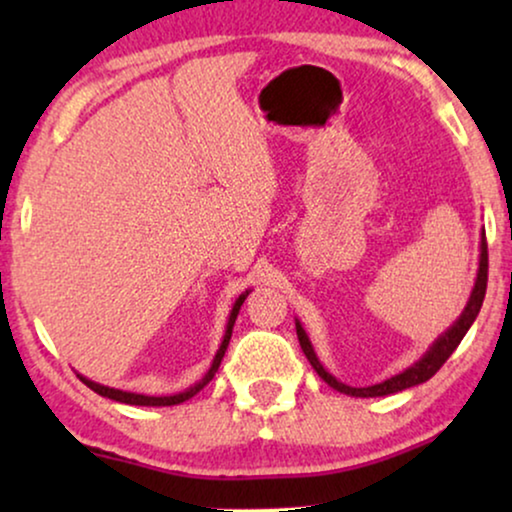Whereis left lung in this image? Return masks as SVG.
Segmentation results:
<instances>
[{
    "instance_id": "left-lung-1",
    "label": "left lung",
    "mask_w": 512,
    "mask_h": 512,
    "mask_svg": "<svg viewBox=\"0 0 512 512\" xmlns=\"http://www.w3.org/2000/svg\"><path fill=\"white\" fill-rule=\"evenodd\" d=\"M482 254H480V270H478V279H475V289L471 293V300H468L466 310L461 312V317L457 319V324H454L450 331L445 335H440V338L433 342V347L426 352L422 359H419L415 366H410L408 370H403L401 375L396 377H389V380H384L380 384H373V387H347V384H342L335 380L331 373H326L324 366H321L317 354H314V349L310 345V340H307V335L303 331V326L296 324V333H298V342L300 347H303V354L307 356V361L312 363V368L317 370L319 377L324 382L331 384L333 389L342 391V394H349V396H361V398H373V396H387V394H396V391H403V389H410L415 387V384H422L426 380H431L433 375L438 373L440 368H443V363L450 359V354L454 349L459 347V342L464 340V335L471 324L478 317L480 307H482V300H485V291H487V270H489V258H487V240L482 237V244H480Z\"/></svg>"
}]
</instances>
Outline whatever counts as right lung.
<instances>
[{
  "instance_id": "1",
  "label": "right lung",
  "mask_w": 512,
  "mask_h": 512,
  "mask_svg": "<svg viewBox=\"0 0 512 512\" xmlns=\"http://www.w3.org/2000/svg\"><path fill=\"white\" fill-rule=\"evenodd\" d=\"M247 296H249V293H244V296H240V298L235 300L233 312H230V319H228V326H226V335H223V342H221L219 352H216V356H214V363H212V368H209V373L202 377V380L195 384V387L188 389V391H181V394H177V396H144V394H130V391H121V389L102 387V384L86 380V377H83V375H79V380L86 384V387L93 389L95 394L107 396V398H111V401H118V403H128V405H179V403H184V401H188V398H193L195 394H198V391L205 387L209 380H212L216 370H219L221 359H223V354H226V347H228V342H230V335H233V326H235L237 312H240V307H242L244 298H247Z\"/></svg>"
}]
</instances>
